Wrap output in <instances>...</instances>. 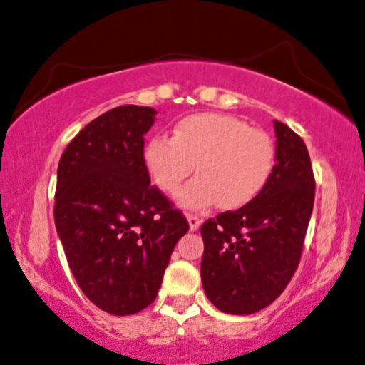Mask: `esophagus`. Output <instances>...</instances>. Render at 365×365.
<instances>
[{"instance_id":"34e87169","label":"esophagus","mask_w":365,"mask_h":365,"mask_svg":"<svg viewBox=\"0 0 365 365\" xmlns=\"http://www.w3.org/2000/svg\"><path fill=\"white\" fill-rule=\"evenodd\" d=\"M187 220H188V227H190L192 232L198 230V227H200V223H202L200 218H198L197 215H193V213H187Z\"/></svg>"}]
</instances>
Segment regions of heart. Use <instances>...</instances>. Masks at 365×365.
Masks as SVG:
<instances>
[{"instance_id": "1", "label": "heart", "mask_w": 365, "mask_h": 365, "mask_svg": "<svg viewBox=\"0 0 365 365\" xmlns=\"http://www.w3.org/2000/svg\"><path fill=\"white\" fill-rule=\"evenodd\" d=\"M275 145L265 132L223 113H195L173 126V137L153 135L143 163L162 190L177 193L197 163L198 177L178 202L202 210L217 205L235 210L264 190L274 173Z\"/></svg>"}]
</instances>
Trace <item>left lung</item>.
I'll return each mask as SVG.
<instances>
[{
	"label": "left lung",
	"instance_id": "left-lung-1",
	"mask_svg": "<svg viewBox=\"0 0 365 365\" xmlns=\"http://www.w3.org/2000/svg\"><path fill=\"white\" fill-rule=\"evenodd\" d=\"M275 167L267 187L250 203L223 212L200 228V274L218 310L249 315L284 292L302 255L314 208L315 180L304 140L274 120Z\"/></svg>",
	"mask_w": 365,
	"mask_h": 365
}]
</instances>
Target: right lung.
Here are the masks:
<instances>
[{"label":"right lung","mask_w":365,"mask_h":365,"mask_svg":"<svg viewBox=\"0 0 365 365\" xmlns=\"http://www.w3.org/2000/svg\"><path fill=\"white\" fill-rule=\"evenodd\" d=\"M150 106L123 105L68 143L56 173L55 225L83 294L111 315H132L157 297L183 213L150 185L143 163Z\"/></svg>","instance_id":"add662e5"}]
</instances>
